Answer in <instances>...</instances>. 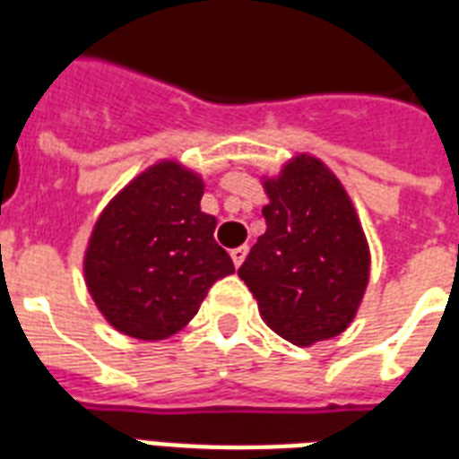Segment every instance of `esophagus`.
<instances>
[{
	"instance_id": "1",
	"label": "esophagus",
	"mask_w": 459,
	"mask_h": 459,
	"mask_svg": "<svg viewBox=\"0 0 459 459\" xmlns=\"http://www.w3.org/2000/svg\"><path fill=\"white\" fill-rule=\"evenodd\" d=\"M247 254H248L247 247H237V248H232V251H230V255H232V261H234V265H237V268H239L241 263H244Z\"/></svg>"
}]
</instances>
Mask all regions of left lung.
<instances>
[{"label": "left lung", "instance_id": "1", "mask_svg": "<svg viewBox=\"0 0 459 459\" xmlns=\"http://www.w3.org/2000/svg\"><path fill=\"white\" fill-rule=\"evenodd\" d=\"M270 204L239 278L270 330L297 347L347 330L364 299L371 254L347 191L318 158L299 152L263 179Z\"/></svg>", "mask_w": 459, "mask_h": 459}]
</instances>
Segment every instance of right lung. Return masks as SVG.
<instances>
[{
	"label": "right lung",
	"mask_w": 459,
	"mask_h": 459,
	"mask_svg": "<svg viewBox=\"0 0 459 459\" xmlns=\"http://www.w3.org/2000/svg\"><path fill=\"white\" fill-rule=\"evenodd\" d=\"M205 184L177 160L129 181L95 222L83 255L85 287L108 323L136 340H165L198 314L232 258L201 211Z\"/></svg>",
	"instance_id": "1"
}]
</instances>
